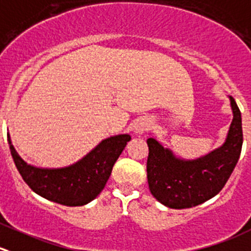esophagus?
<instances>
[{
	"label": "esophagus",
	"mask_w": 251,
	"mask_h": 251,
	"mask_svg": "<svg viewBox=\"0 0 251 251\" xmlns=\"http://www.w3.org/2000/svg\"><path fill=\"white\" fill-rule=\"evenodd\" d=\"M138 132H145V131L150 130V124L148 123H141L137 127Z\"/></svg>",
	"instance_id": "1"
}]
</instances>
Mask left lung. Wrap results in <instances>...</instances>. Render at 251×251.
I'll return each instance as SVG.
<instances>
[{
	"instance_id": "8db88e82",
	"label": "left lung",
	"mask_w": 251,
	"mask_h": 251,
	"mask_svg": "<svg viewBox=\"0 0 251 251\" xmlns=\"http://www.w3.org/2000/svg\"><path fill=\"white\" fill-rule=\"evenodd\" d=\"M230 98L233 121L222 147L195 160L174 157L157 140L148 138L147 179L151 194L170 208H190L217 195L229 179L243 146L242 114Z\"/></svg>"
}]
</instances>
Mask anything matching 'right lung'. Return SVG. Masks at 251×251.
I'll return each mask as SVG.
<instances>
[{
	"label": "right lung",
	"instance_id": "right-lung-1",
	"mask_svg": "<svg viewBox=\"0 0 251 251\" xmlns=\"http://www.w3.org/2000/svg\"><path fill=\"white\" fill-rule=\"evenodd\" d=\"M7 138L14 164L34 193L60 205L83 206L101 193L131 136L106 138L76 164L60 169H41L26 164L12 146L9 135Z\"/></svg>",
	"mask_w": 251,
	"mask_h": 251
}]
</instances>
